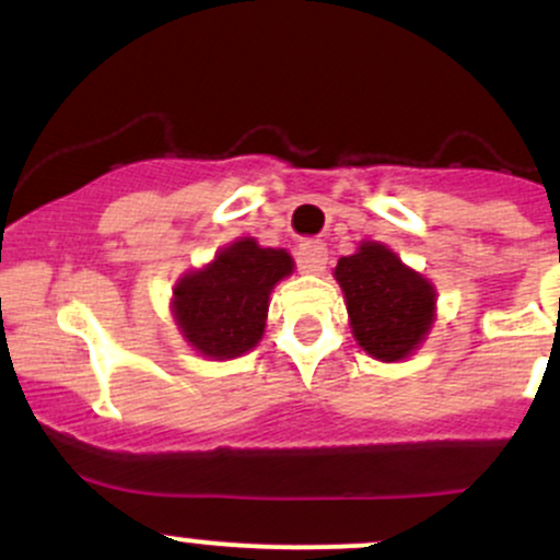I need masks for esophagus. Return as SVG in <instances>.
Wrapping results in <instances>:
<instances>
[{"mask_svg": "<svg viewBox=\"0 0 560 560\" xmlns=\"http://www.w3.org/2000/svg\"><path fill=\"white\" fill-rule=\"evenodd\" d=\"M298 266L305 273H320L326 268V244L320 240H307L298 247Z\"/></svg>", "mask_w": 560, "mask_h": 560, "instance_id": "34e87169", "label": "esophagus"}]
</instances>
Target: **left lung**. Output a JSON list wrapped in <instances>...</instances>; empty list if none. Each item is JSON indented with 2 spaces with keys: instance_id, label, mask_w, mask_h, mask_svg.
Here are the masks:
<instances>
[{
  "instance_id": "left-lung-1",
  "label": "left lung",
  "mask_w": 560,
  "mask_h": 560,
  "mask_svg": "<svg viewBox=\"0 0 560 560\" xmlns=\"http://www.w3.org/2000/svg\"><path fill=\"white\" fill-rule=\"evenodd\" d=\"M334 279L345 292L350 329L371 358L402 361L427 339L436 305L432 281L402 266L389 247L363 242L355 255L339 258Z\"/></svg>"
}]
</instances>
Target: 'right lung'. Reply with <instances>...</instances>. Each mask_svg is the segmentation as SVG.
<instances>
[{
	"mask_svg": "<svg viewBox=\"0 0 560 560\" xmlns=\"http://www.w3.org/2000/svg\"><path fill=\"white\" fill-rule=\"evenodd\" d=\"M292 268L287 249L260 247L249 236L236 240L213 262L184 273L173 287L176 326L205 358H240L260 342L268 294Z\"/></svg>",
	"mask_w": 560,
	"mask_h": 560,
	"instance_id": "right-lung-1",
	"label": "right lung"
}]
</instances>
